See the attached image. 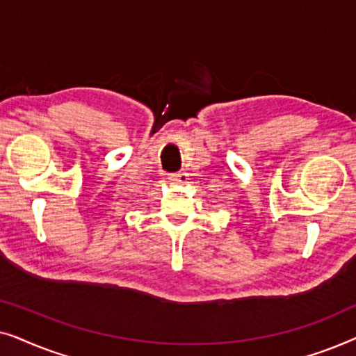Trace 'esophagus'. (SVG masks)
Here are the masks:
<instances>
[{
  "instance_id": "obj_1",
  "label": "esophagus",
  "mask_w": 356,
  "mask_h": 356,
  "mask_svg": "<svg viewBox=\"0 0 356 356\" xmlns=\"http://www.w3.org/2000/svg\"><path fill=\"white\" fill-rule=\"evenodd\" d=\"M168 179H170V183H173V184H184V183H188V173H184V172H178V173H172L168 177Z\"/></svg>"
}]
</instances>
